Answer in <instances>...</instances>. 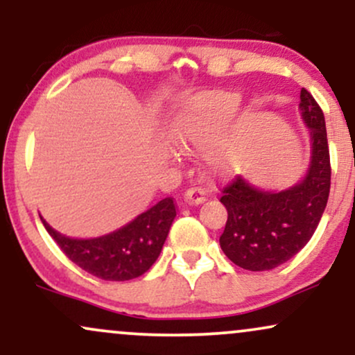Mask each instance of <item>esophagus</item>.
Wrapping results in <instances>:
<instances>
[{
  "label": "esophagus",
  "instance_id": "1",
  "mask_svg": "<svg viewBox=\"0 0 355 355\" xmlns=\"http://www.w3.org/2000/svg\"><path fill=\"white\" fill-rule=\"evenodd\" d=\"M207 198V190L202 189V187H190L189 190L185 191V200L189 203H195V205H198V203H203Z\"/></svg>",
  "mask_w": 355,
  "mask_h": 355
}]
</instances>
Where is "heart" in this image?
Listing matches in <instances>:
<instances>
[{"instance_id":"1","label":"heart","mask_w":355,"mask_h":355,"mask_svg":"<svg viewBox=\"0 0 355 355\" xmlns=\"http://www.w3.org/2000/svg\"><path fill=\"white\" fill-rule=\"evenodd\" d=\"M242 103L239 93L218 89L198 96L191 101L173 123V140L182 148L187 150H207L218 140L223 130ZM248 115L243 113L239 120V126L247 123ZM209 162L214 168L225 170L230 165V157L227 145H220L211 150Z\"/></svg>"}]
</instances>
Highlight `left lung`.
I'll use <instances>...</instances> for the list:
<instances>
[{
    "label": "left lung",
    "mask_w": 355,
    "mask_h": 355,
    "mask_svg": "<svg viewBox=\"0 0 355 355\" xmlns=\"http://www.w3.org/2000/svg\"><path fill=\"white\" fill-rule=\"evenodd\" d=\"M300 112L311 128L312 157L299 185L284 191H263L242 177L222 190L227 223L220 247L245 270H270L291 260L312 239L331 191V155L325 118L313 96L300 89Z\"/></svg>",
    "instance_id": "1"
}]
</instances>
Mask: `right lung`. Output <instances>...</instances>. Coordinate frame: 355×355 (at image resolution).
Listing matches in <instances>:
<instances>
[{"label":"right lung","instance_id":"right-lung-1","mask_svg":"<svg viewBox=\"0 0 355 355\" xmlns=\"http://www.w3.org/2000/svg\"><path fill=\"white\" fill-rule=\"evenodd\" d=\"M175 217L177 205L172 197H166L120 230L87 240L64 237L40 218L73 263L98 279L123 282L144 275L153 266Z\"/></svg>","mask_w":355,"mask_h":355}]
</instances>
